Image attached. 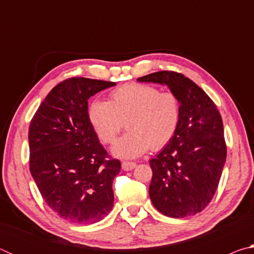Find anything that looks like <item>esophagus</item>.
Segmentation results:
<instances>
[{
	"mask_svg": "<svg viewBox=\"0 0 254 254\" xmlns=\"http://www.w3.org/2000/svg\"><path fill=\"white\" fill-rule=\"evenodd\" d=\"M136 167L135 162H130V161H123L122 162V169L126 171H130L132 169H134Z\"/></svg>",
	"mask_w": 254,
	"mask_h": 254,
	"instance_id": "obj_1",
	"label": "esophagus"
}]
</instances>
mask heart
<instances>
[{
	"label": "heart",
	"mask_w": 254,
	"mask_h": 254,
	"mask_svg": "<svg viewBox=\"0 0 254 254\" xmlns=\"http://www.w3.org/2000/svg\"><path fill=\"white\" fill-rule=\"evenodd\" d=\"M87 119L105 144L113 142L127 122L128 132L113 144L112 154L135 159L150 147L158 150L170 142L179 126L180 104L174 93L131 83L112 92L109 102L93 101L88 105Z\"/></svg>",
	"instance_id": "heart-1"
}]
</instances>
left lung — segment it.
<instances>
[{"instance_id":"obj_1","label":"left lung","mask_w":254,"mask_h":254,"mask_svg":"<svg viewBox=\"0 0 254 254\" xmlns=\"http://www.w3.org/2000/svg\"><path fill=\"white\" fill-rule=\"evenodd\" d=\"M137 81L168 86L180 104L174 137L149 161L150 198L166 216H191L213 198L224 168L226 144L220 112L199 86L178 72L158 71Z\"/></svg>"}]
</instances>
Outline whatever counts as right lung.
<instances>
[{"instance_id":"1","label":"right lung","mask_w":254,"mask_h":254,"mask_svg":"<svg viewBox=\"0 0 254 254\" xmlns=\"http://www.w3.org/2000/svg\"><path fill=\"white\" fill-rule=\"evenodd\" d=\"M117 84L72 77L51 89L29 127L30 173L42 198L75 224L101 221L114 203L112 184L121 170L87 119L88 98Z\"/></svg>"}]
</instances>
